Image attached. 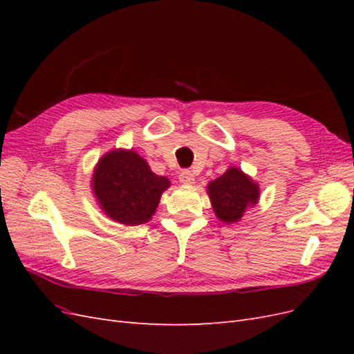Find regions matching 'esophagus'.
<instances>
[{"instance_id": "1", "label": "esophagus", "mask_w": 354, "mask_h": 354, "mask_svg": "<svg viewBox=\"0 0 354 354\" xmlns=\"http://www.w3.org/2000/svg\"><path fill=\"white\" fill-rule=\"evenodd\" d=\"M178 180H180V183H183L186 186H192L195 183V177H194V174H192V171H189V169L181 171L178 176Z\"/></svg>"}]
</instances>
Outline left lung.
I'll return each instance as SVG.
<instances>
[{"label": "left lung", "instance_id": "left-lung-1", "mask_svg": "<svg viewBox=\"0 0 354 354\" xmlns=\"http://www.w3.org/2000/svg\"><path fill=\"white\" fill-rule=\"evenodd\" d=\"M207 194L216 217L223 223L233 224L241 221L245 212L259 203L260 186L241 168L232 165L224 174L209 181Z\"/></svg>", "mask_w": 354, "mask_h": 354}]
</instances>
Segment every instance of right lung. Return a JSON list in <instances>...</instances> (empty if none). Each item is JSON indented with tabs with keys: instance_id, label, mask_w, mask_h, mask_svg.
<instances>
[{
	"instance_id": "right-lung-1",
	"label": "right lung",
	"mask_w": 354,
	"mask_h": 354,
	"mask_svg": "<svg viewBox=\"0 0 354 354\" xmlns=\"http://www.w3.org/2000/svg\"><path fill=\"white\" fill-rule=\"evenodd\" d=\"M171 186L133 149H112L95 164L91 190L99 208L111 220L138 226L152 218L160 196Z\"/></svg>"
}]
</instances>
